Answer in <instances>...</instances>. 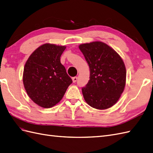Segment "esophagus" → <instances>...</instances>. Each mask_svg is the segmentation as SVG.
<instances>
[{"instance_id": "esophagus-1", "label": "esophagus", "mask_w": 153, "mask_h": 153, "mask_svg": "<svg viewBox=\"0 0 153 153\" xmlns=\"http://www.w3.org/2000/svg\"><path fill=\"white\" fill-rule=\"evenodd\" d=\"M77 77H72L73 83H76V82L77 81Z\"/></svg>"}]
</instances>
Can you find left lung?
Wrapping results in <instances>:
<instances>
[{
    "instance_id": "1",
    "label": "left lung",
    "mask_w": 153,
    "mask_h": 153,
    "mask_svg": "<svg viewBox=\"0 0 153 153\" xmlns=\"http://www.w3.org/2000/svg\"><path fill=\"white\" fill-rule=\"evenodd\" d=\"M90 68V79L82 93L90 106L105 110L119 100L126 84V68L120 55L101 41L79 45Z\"/></svg>"
}]
</instances>
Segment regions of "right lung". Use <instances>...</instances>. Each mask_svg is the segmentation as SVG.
<instances>
[{
  "label": "right lung",
  "instance_id": "obj_1",
  "mask_svg": "<svg viewBox=\"0 0 153 153\" xmlns=\"http://www.w3.org/2000/svg\"><path fill=\"white\" fill-rule=\"evenodd\" d=\"M66 46L45 43L26 61L22 81L27 94L42 108H50L62 100L72 80L61 63Z\"/></svg>",
  "mask_w": 153,
  "mask_h": 153
}]
</instances>
